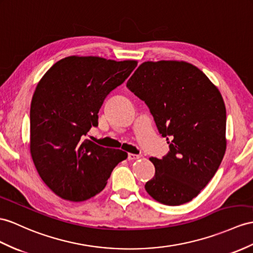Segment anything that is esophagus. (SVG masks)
I'll return each mask as SVG.
<instances>
[{
	"label": "esophagus",
	"instance_id": "1",
	"mask_svg": "<svg viewBox=\"0 0 253 253\" xmlns=\"http://www.w3.org/2000/svg\"><path fill=\"white\" fill-rule=\"evenodd\" d=\"M139 158H140V156L134 155V153H128V155H127V160H128V161H133V160H137Z\"/></svg>",
	"mask_w": 253,
	"mask_h": 253
}]
</instances>
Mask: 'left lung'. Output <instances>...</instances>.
<instances>
[{
    "label": "left lung",
    "mask_w": 253,
    "mask_h": 253,
    "mask_svg": "<svg viewBox=\"0 0 253 253\" xmlns=\"http://www.w3.org/2000/svg\"><path fill=\"white\" fill-rule=\"evenodd\" d=\"M149 107L169 151L150 158L155 177L145 189L164 205L190 202L211 180L226 149V110L218 88L184 61H147L126 83Z\"/></svg>",
    "instance_id": "left-lung-1"
}]
</instances>
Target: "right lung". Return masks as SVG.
Masks as SVG:
<instances>
[{
	"mask_svg": "<svg viewBox=\"0 0 253 253\" xmlns=\"http://www.w3.org/2000/svg\"><path fill=\"white\" fill-rule=\"evenodd\" d=\"M137 61L71 55L54 63L36 85L30 109V152L54 194L83 202L100 193L127 158L85 139L97 126L105 97L130 76Z\"/></svg>",
	"mask_w": 253,
	"mask_h": 253,
	"instance_id": "1",
	"label": "right lung"
}]
</instances>
